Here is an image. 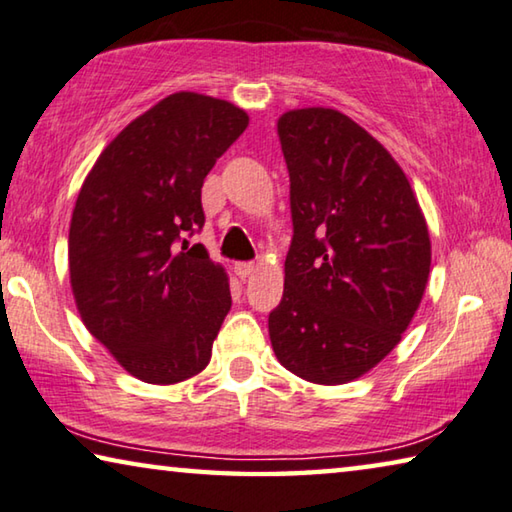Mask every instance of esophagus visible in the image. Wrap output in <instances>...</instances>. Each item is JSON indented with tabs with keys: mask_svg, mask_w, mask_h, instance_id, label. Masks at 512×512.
<instances>
[{
	"mask_svg": "<svg viewBox=\"0 0 512 512\" xmlns=\"http://www.w3.org/2000/svg\"><path fill=\"white\" fill-rule=\"evenodd\" d=\"M233 270H236V274L240 276V279H247V276L254 274L258 267L254 263H236V267H233Z\"/></svg>",
	"mask_w": 512,
	"mask_h": 512,
	"instance_id": "34e87169",
	"label": "esophagus"
}]
</instances>
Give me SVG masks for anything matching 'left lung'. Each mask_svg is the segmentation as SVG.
<instances>
[{
    "label": "left lung",
    "instance_id": "obj_1",
    "mask_svg": "<svg viewBox=\"0 0 512 512\" xmlns=\"http://www.w3.org/2000/svg\"><path fill=\"white\" fill-rule=\"evenodd\" d=\"M295 236L270 313L279 363L299 379L356 381L399 345L422 304L431 238L406 172L335 108L276 120Z\"/></svg>",
    "mask_w": 512,
    "mask_h": 512
}]
</instances>
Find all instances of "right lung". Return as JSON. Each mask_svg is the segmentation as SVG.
Masks as SVG:
<instances>
[{
	"label": "right lung",
	"instance_id": "obj_1",
	"mask_svg": "<svg viewBox=\"0 0 512 512\" xmlns=\"http://www.w3.org/2000/svg\"><path fill=\"white\" fill-rule=\"evenodd\" d=\"M247 124L226 99L174 92L108 142L79 190L67 238L74 304L140 381L181 383L211 360L229 276L186 236L204 226L206 174Z\"/></svg>",
	"mask_w": 512,
	"mask_h": 512
}]
</instances>
